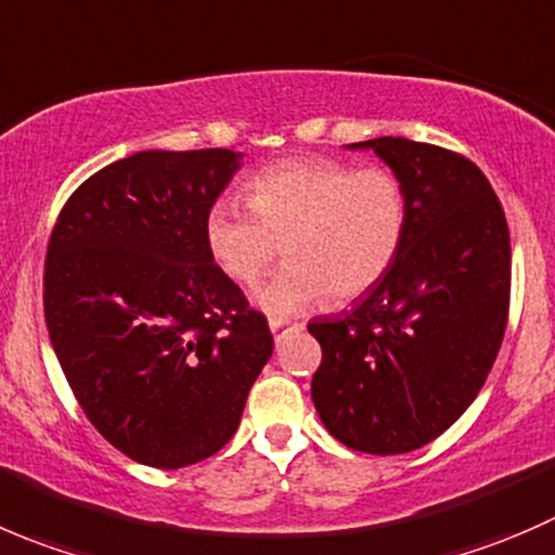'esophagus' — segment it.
Returning <instances> with one entry per match:
<instances>
[{"label":"esophagus","mask_w":555,"mask_h":555,"mask_svg":"<svg viewBox=\"0 0 555 555\" xmlns=\"http://www.w3.org/2000/svg\"><path fill=\"white\" fill-rule=\"evenodd\" d=\"M270 328H272V334H278V332H283V328H301V323H288V321H283V318H272Z\"/></svg>","instance_id":"1"}]
</instances>
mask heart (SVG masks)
Returning <instances> with one entry per match:
<instances>
[{"instance_id":"1","label":"heart","mask_w":555,"mask_h":555,"mask_svg":"<svg viewBox=\"0 0 555 555\" xmlns=\"http://www.w3.org/2000/svg\"><path fill=\"white\" fill-rule=\"evenodd\" d=\"M250 211L218 199L205 216L212 261L240 285H254L288 259L280 275L256 291V305L288 318L332 301L370 294L397 261L408 234V194L386 167L356 169L337 158H288L245 185Z\"/></svg>"}]
</instances>
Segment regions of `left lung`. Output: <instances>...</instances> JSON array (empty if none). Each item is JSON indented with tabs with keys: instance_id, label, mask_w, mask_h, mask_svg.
<instances>
[{
	"instance_id": "left-lung-1",
	"label": "left lung",
	"mask_w": 555,
	"mask_h": 555,
	"mask_svg": "<svg viewBox=\"0 0 555 555\" xmlns=\"http://www.w3.org/2000/svg\"><path fill=\"white\" fill-rule=\"evenodd\" d=\"M408 194V234L353 310L307 332L323 359L312 402L328 435L375 456L424 448L475 402L509 310V232L486 175L448 147L377 137Z\"/></svg>"
}]
</instances>
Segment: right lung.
<instances>
[{
  "label": "right lung",
  "mask_w": 555,
  "mask_h": 555,
  "mask_svg": "<svg viewBox=\"0 0 555 555\" xmlns=\"http://www.w3.org/2000/svg\"><path fill=\"white\" fill-rule=\"evenodd\" d=\"M243 153L140 151L78 185L48 240L46 323L99 435L180 469L221 451L272 332L212 261L205 216Z\"/></svg>",
  "instance_id": "add662e5"
}]
</instances>
